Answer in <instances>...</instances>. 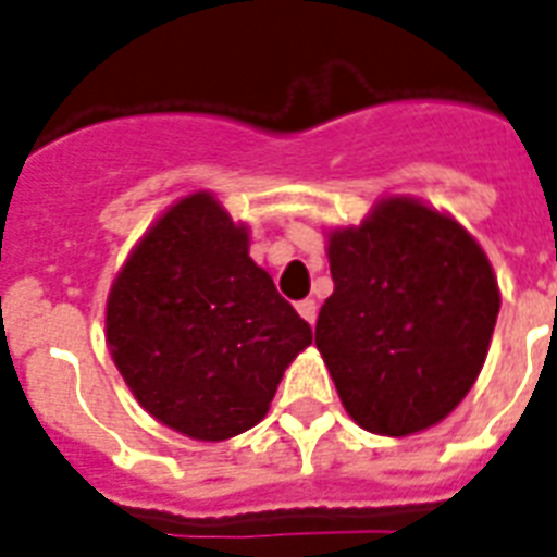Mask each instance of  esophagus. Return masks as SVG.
Wrapping results in <instances>:
<instances>
[{"instance_id": "obj_1", "label": "esophagus", "mask_w": 557, "mask_h": 557, "mask_svg": "<svg viewBox=\"0 0 557 557\" xmlns=\"http://www.w3.org/2000/svg\"><path fill=\"white\" fill-rule=\"evenodd\" d=\"M297 314H300V318L306 320V323L314 325V320H318V302L306 297V300L297 302Z\"/></svg>"}]
</instances>
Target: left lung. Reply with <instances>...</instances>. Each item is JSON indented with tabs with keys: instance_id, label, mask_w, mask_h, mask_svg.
<instances>
[{
	"instance_id": "left-lung-1",
	"label": "left lung",
	"mask_w": 557,
	"mask_h": 557,
	"mask_svg": "<svg viewBox=\"0 0 557 557\" xmlns=\"http://www.w3.org/2000/svg\"><path fill=\"white\" fill-rule=\"evenodd\" d=\"M334 292L314 343L357 426L406 437L469 395L490 351L500 292L478 239L449 214L386 197L329 234Z\"/></svg>"
}]
</instances>
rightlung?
<instances>
[{"label": "right lung", "mask_w": 557, "mask_h": 557, "mask_svg": "<svg viewBox=\"0 0 557 557\" xmlns=\"http://www.w3.org/2000/svg\"><path fill=\"white\" fill-rule=\"evenodd\" d=\"M106 337L139 406L194 441L257 426L311 325L248 257V228L214 194L165 211L116 274Z\"/></svg>", "instance_id": "1"}]
</instances>
